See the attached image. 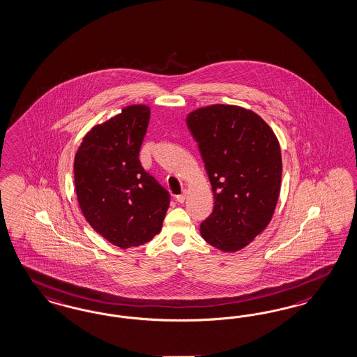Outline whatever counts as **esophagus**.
Instances as JSON below:
<instances>
[{
  "label": "esophagus",
  "mask_w": 357,
  "mask_h": 357,
  "mask_svg": "<svg viewBox=\"0 0 357 357\" xmlns=\"http://www.w3.org/2000/svg\"><path fill=\"white\" fill-rule=\"evenodd\" d=\"M185 197H187V192L185 191H183L181 195H176L175 197V199H176V202H179V203H183L185 200Z\"/></svg>",
  "instance_id": "esophagus-1"
}]
</instances>
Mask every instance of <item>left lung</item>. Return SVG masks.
I'll list each match as a JSON object with an SVG mask.
<instances>
[{
	"label": "left lung",
	"mask_w": 357,
	"mask_h": 357,
	"mask_svg": "<svg viewBox=\"0 0 357 357\" xmlns=\"http://www.w3.org/2000/svg\"><path fill=\"white\" fill-rule=\"evenodd\" d=\"M215 197L200 234L222 252L248 245L268 224L280 197V142L259 114L236 105H209L187 116Z\"/></svg>",
	"instance_id": "left-lung-1"
}]
</instances>
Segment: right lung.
I'll return each instance as SVG.
<instances>
[{
    "mask_svg": "<svg viewBox=\"0 0 357 357\" xmlns=\"http://www.w3.org/2000/svg\"><path fill=\"white\" fill-rule=\"evenodd\" d=\"M150 109L130 105L86 133L75 154V191L89 225L121 249L160 234L169 191L138 160Z\"/></svg>",
    "mask_w": 357,
    "mask_h": 357,
    "instance_id": "obj_1",
    "label": "right lung"
}]
</instances>
